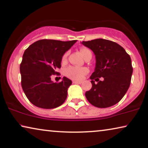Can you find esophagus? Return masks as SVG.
Returning a JSON list of instances; mask_svg holds the SVG:
<instances>
[{
	"instance_id": "34e87169",
	"label": "esophagus",
	"mask_w": 148,
	"mask_h": 148,
	"mask_svg": "<svg viewBox=\"0 0 148 148\" xmlns=\"http://www.w3.org/2000/svg\"><path fill=\"white\" fill-rule=\"evenodd\" d=\"M81 81H77V80H72V83L73 84H81Z\"/></svg>"
}]
</instances>
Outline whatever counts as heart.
<instances>
[{
	"label": "heart",
	"mask_w": 148,
	"mask_h": 148,
	"mask_svg": "<svg viewBox=\"0 0 148 148\" xmlns=\"http://www.w3.org/2000/svg\"><path fill=\"white\" fill-rule=\"evenodd\" d=\"M90 51L86 48H82L79 50V52L81 54V56H84V53L86 51ZM66 54H64L62 57V62H64L66 59ZM88 73V69L86 68H78L75 66H69L65 70V74L69 78L74 80H80L84 77V75Z\"/></svg>",
	"instance_id": "b5f03b06"
}]
</instances>
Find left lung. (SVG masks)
I'll return each mask as SVG.
<instances>
[{
	"instance_id": "obj_1",
	"label": "left lung",
	"mask_w": 148,
	"mask_h": 148,
	"mask_svg": "<svg viewBox=\"0 0 148 148\" xmlns=\"http://www.w3.org/2000/svg\"><path fill=\"white\" fill-rule=\"evenodd\" d=\"M82 43L94 52L96 58L95 72L90 77L92 88L85 93L87 100L99 108L115 105L130 86L133 67L130 55L118 43L107 39H96ZM99 77L103 80L99 81Z\"/></svg>"
}]
</instances>
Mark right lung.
<instances>
[{"label":"right lung","mask_w":148,"mask_h":148,"mask_svg":"<svg viewBox=\"0 0 148 148\" xmlns=\"http://www.w3.org/2000/svg\"><path fill=\"white\" fill-rule=\"evenodd\" d=\"M76 42L41 39L25 49L20 64L21 86L33 105L53 109L66 101L72 81L64 77L60 82L54 83L51 76L60 74L56 70L61 68L62 56Z\"/></svg>","instance_id":"right-lung-1"}]
</instances>
